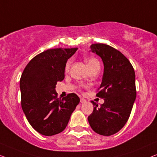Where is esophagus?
<instances>
[{"label": "esophagus", "instance_id": "esophagus-1", "mask_svg": "<svg viewBox=\"0 0 157 157\" xmlns=\"http://www.w3.org/2000/svg\"><path fill=\"white\" fill-rule=\"evenodd\" d=\"M86 101H87V100H86L85 99H84L82 98H80V103H85Z\"/></svg>", "mask_w": 157, "mask_h": 157}]
</instances>
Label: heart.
I'll return each mask as SVG.
<instances>
[{"mask_svg":"<svg viewBox=\"0 0 157 157\" xmlns=\"http://www.w3.org/2000/svg\"><path fill=\"white\" fill-rule=\"evenodd\" d=\"M86 63H87V66H88V67H89V69H90V68H91L92 67H93L94 65H100V63H99V61L95 58L87 59H86ZM70 65H71V60H70V59H68V60L66 62L65 65V68H64V70H65V72H69L70 68Z\"/></svg>","mask_w":157,"mask_h":157,"instance_id":"1","label":"heart"}]
</instances>
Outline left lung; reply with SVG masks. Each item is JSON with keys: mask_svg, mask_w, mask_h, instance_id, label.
Returning a JSON list of instances; mask_svg holds the SVG:
<instances>
[{"mask_svg": "<svg viewBox=\"0 0 157 157\" xmlns=\"http://www.w3.org/2000/svg\"><path fill=\"white\" fill-rule=\"evenodd\" d=\"M92 52L102 59L104 74L96 96L105 100L100 107L94 101V109L88 117L90 127L96 133L110 136L127 123L135 101V72L122 52L103 43L92 44Z\"/></svg>", "mask_w": 157, "mask_h": 157, "instance_id": "1", "label": "left lung"}]
</instances>
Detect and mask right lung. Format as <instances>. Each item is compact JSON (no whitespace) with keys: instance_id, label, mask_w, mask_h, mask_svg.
Instances as JSON below:
<instances>
[{"instance_id":"add662e5","label":"right lung","mask_w":157,"mask_h":157,"mask_svg":"<svg viewBox=\"0 0 157 157\" xmlns=\"http://www.w3.org/2000/svg\"><path fill=\"white\" fill-rule=\"evenodd\" d=\"M78 48H55L35 56L24 69L20 79L21 106L35 130L45 136L59 134L67 127L70 116L79 102L70 93L57 98V82L65 78L66 62Z\"/></svg>"}]
</instances>
